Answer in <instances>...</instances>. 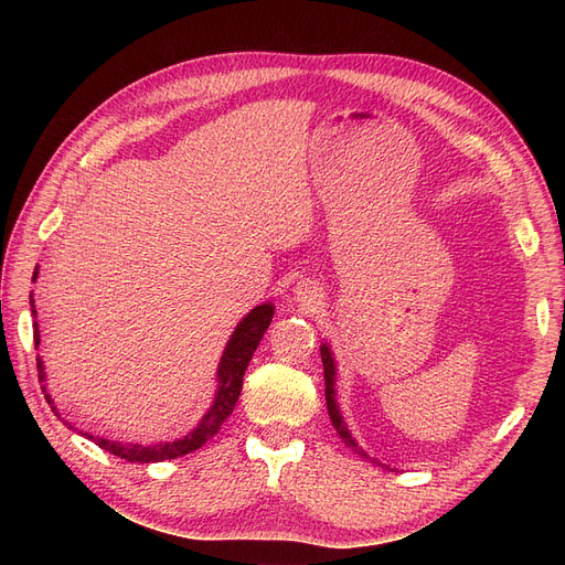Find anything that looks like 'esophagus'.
Instances as JSON below:
<instances>
[{"instance_id": "esophagus-1", "label": "esophagus", "mask_w": 565, "mask_h": 565, "mask_svg": "<svg viewBox=\"0 0 565 565\" xmlns=\"http://www.w3.org/2000/svg\"><path fill=\"white\" fill-rule=\"evenodd\" d=\"M320 288L311 281H300L298 286H295V300H298L302 307L307 309H316L320 305Z\"/></svg>"}]
</instances>
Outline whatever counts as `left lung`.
Returning a JSON list of instances; mask_svg holds the SVG:
<instances>
[{
	"mask_svg": "<svg viewBox=\"0 0 565 565\" xmlns=\"http://www.w3.org/2000/svg\"><path fill=\"white\" fill-rule=\"evenodd\" d=\"M320 358H322V371H324V401H328V412H330V419H332V426L337 428V433H339V437L348 444V447L358 454V456H362V458H366V460H371V462H375V465H380L382 467V462L380 460H375V458H371L358 441H354V437L350 435V430H348V426H345V422H343V417H341V412H339V405H337V390H334V384H337V364H334V354H332V348L328 345V343H322L320 345ZM387 467V465H384Z\"/></svg>",
	"mask_w": 565,
	"mask_h": 565,
	"instance_id": "left-lung-1",
	"label": "left lung"
}]
</instances>
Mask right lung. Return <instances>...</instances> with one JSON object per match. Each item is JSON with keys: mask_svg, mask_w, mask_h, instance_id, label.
<instances>
[{"mask_svg": "<svg viewBox=\"0 0 565 565\" xmlns=\"http://www.w3.org/2000/svg\"><path fill=\"white\" fill-rule=\"evenodd\" d=\"M36 277H39V267L34 273V281H36ZM29 302H32V313L36 318L34 298ZM273 316H275V307L270 302H265V305L254 307L241 322H237V328L231 334V339H228V343L222 352V360H220L215 401H213L211 409H207L201 417L199 426L192 433H188L183 439L160 441V444H153V447H143V444H121V441H111V439L96 437V435H88V433H82V435L86 439H92L94 444H98L100 449L114 454L116 458H124L128 462H162V460H173V458H181L185 454H192V451L201 449L203 444L220 430V426L226 422V417L233 412V407L237 403V396H241V392H243V377H245V371L249 366L252 354L258 348L265 330L270 328ZM34 343L36 345L41 343L39 324H34ZM36 364H39V380L45 382V371H43L41 358H36ZM41 390L45 392V384ZM45 398L52 405L50 394H45ZM52 412L58 417L56 407H52ZM66 426L73 428L71 424H66Z\"/></svg>", "mask_w": 565, "mask_h": 565, "instance_id": "obj_1", "label": "right lung"}]
</instances>
